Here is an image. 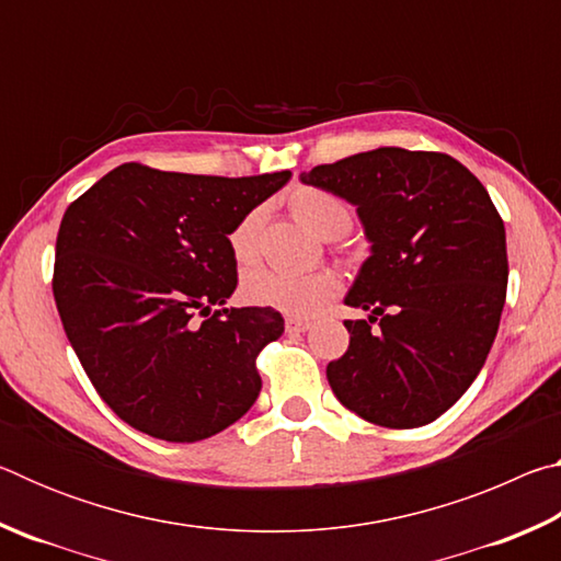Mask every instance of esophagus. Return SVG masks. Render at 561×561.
<instances>
[{"instance_id":"1","label":"esophagus","mask_w":561,"mask_h":561,"mask_svg":"<svg viewBox=\"0 0 561 561\" xmlns=\"http://www.w3.org/2000/svg\"><path fill=\"white\" fill-rule=\"evenodd\" d=\"M284 327H287L289 334H301V331H307L311 327L309 319H297V317H289L284 321Z\"/></svg>"}]
</instances>
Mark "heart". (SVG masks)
Masks as SVG:
<instances>
[{
    "mask_svg": "<svg viewBox=\"0 0 561 561\" xmlns=\"http://www.w3.org/2000/svg\"><path fill=\"white\" fill-rule=\"evenodd\" d=\"M287 207L304 227H309L311 232L324 237V240H334L351 227L348 205L321 187L297 185L289 190ZM260 227L262 210H250L234 222L230 234H227L232 257L240 264H250L257 257ZM339 289L341 282L331 270L287 272L257 267L247 272L242 282V294L252 304L277 309L289 317L317 314L331 297H336Z\"/></svg>",
    "mask_w": 561,
    "mask_h": 561,
    "instance_id": "b5f03b06",
    "label": "heart"
}]
</instances>
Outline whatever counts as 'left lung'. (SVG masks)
I'll return each instance as SVG.
<instances>
[{"label":"left lung","mask_w":561,"mask_h":561,"mask_svg":"<svg viewBox=\"0 0 561 561\" xmlns=\"http://www.w3.org/2000/svg\"><path fill=\"white\" fill-rule=\"evenodd\" d=\"M301 183L356 205L371 242L344 299L371 317L344 321L331 391L383 428L435 421L485 366L505 307V225L488 190L455 158L405 148L317 165Z\"/></svg>","instance_id":"obj_1"}]
</instances>
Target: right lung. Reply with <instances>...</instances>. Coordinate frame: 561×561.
<instances>
[{"mask_svg": "<svg viewBox=\"0 0 561 561\" xmlns=\"http://www.w3.org/2000/svg\"><path fill=\"white\" fill-rule=\"evenodd\" d=\"M289 178L123 163L66 207L56 309L121 421L160 440L195 443L257 401V354L282 336L284 319L270 307L225 309L237 287L227 234Z\"/></svg>", "mask_w": 561, "mask_h": 561, "instance_id": "obj_1", "label": "right lung"}]
</instances>
